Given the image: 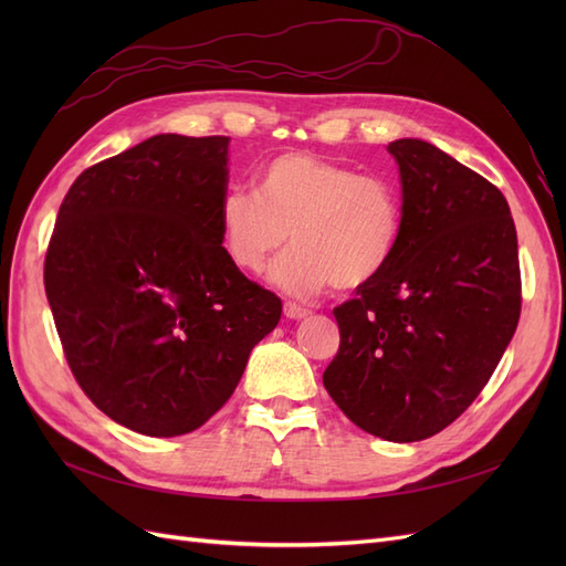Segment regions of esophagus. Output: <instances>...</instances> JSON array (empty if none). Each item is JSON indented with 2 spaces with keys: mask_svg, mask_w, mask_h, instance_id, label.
Listing matches in <instances>:
<instances>
[{
  "mask_svg": "<svg viewBox=\"0 0 566 566\" xmlns=\"http://www.w3.org/2000/svg\"><path fill=\"white\" fill-rule=\"evenodd\" d=\"M283 314H285L287 318H293V321H300V318H306V316H310L312 312H310V310H304V306H300V304H293V302H285V306H283Z\"/></svg>",
  "mask_w": 566,
  "mask_h": 566,
  "instance_id": "1",
  "label": "esophagus"
}]
</instances>
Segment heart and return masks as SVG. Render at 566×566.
Returning a JSON list of instances; mask_svg holds the SVG:
<instances>
[{"instance_id":"heart-1","label":"heart","mask_w":566,"mask_h":566,"mask_svg":"<svg viewBox=\"0 0 566 566\" xmlns=\"http://www.w3.org/2000/svg\"><path fill=\"white\" fill-rule=\"evenodd\" d=\"M256 193L229 191L219 202V243L243 273H262L287 238L293 250L269 281L293 297L342 293L378 281L397 254L403 212L389 181L310 153H283L262 165Z\"/></svg>"}]
</instances>
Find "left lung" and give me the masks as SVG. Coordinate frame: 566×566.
<instances>
[{
	"mask_svg": "<svg viewBox=\"0 0 566 566\" xmlns=\"http://www.w3.org/2000/svg\"><path fill=\"white\" fill-rule=\"evenodd\" d=\"M387 150L401 177V241L378 281L339 304L323 385L356 427L420 441L484 389L522 310L517 231L484 177L422 139Z\"/></svg>",
	"mask_w": 566,
	"mask_h": 566,
	"instance_id": "left-lung-1",
	"label": "left lung"
}]
</instances>
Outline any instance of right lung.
I'll use <instances>...</instances> for the list:
<instances>
[{
    "instance_id": "obj_1",
    "label": "right lung",
    "mask_w": 566,
    "mask_h": 566,
    "mask_svg": "<svg viewBox=\"0 0 566 566\" xmlns=\"http://www.w3.org/2000/svg\"><path fill=\"white\" fill-rule=\"evenodd\" d=\"M229 136L158 134L63 198L44 290L75 380L146 437L198 430L229 401L281 300L219 243Z\"/></svg>"
}]
</instances>
